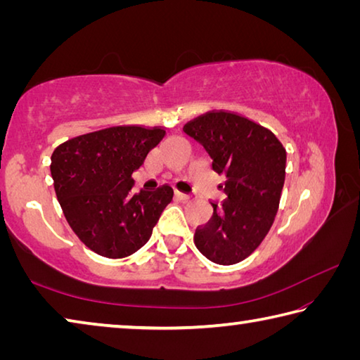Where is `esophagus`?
Masks as SVG:
<instances>
[{"label":"esophagus","mask_w":360,"mask_h":360,"mask_svg":"<svg viewBox=\"0 0 360 360\" xmlns=\"http://www.w3.org/2000/svg\"><path fill=\"white\" fill-rule=\"evenodd\" d=\"M174 195H176V198H179V200H188V198H191V195L184 193V192H179V191H176Z\"/></svg>","instance_id":"obj_1"}]
</instances>
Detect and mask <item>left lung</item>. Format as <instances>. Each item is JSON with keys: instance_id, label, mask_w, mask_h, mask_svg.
<instances>
[{"instance_id": "obj_1", "label": "left lung", "mask_w": 360, "mask_h": 360, "mask_svg": "<svg viewBox=\"0 0 360 360\" xmlns=\"http://www.w3.org/2000/svg\"><path fill=\"white\" fill-rule=\"evenodd\" d=\"M224 174L227 198L197 227L193 243L206 259L233 265L249 257L271 229L285 179V149L275 133L238 112L214 109L184 125Z\"/></svg>"}]
</instances>
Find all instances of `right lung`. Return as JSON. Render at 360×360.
Segmentation results:
<instances>
[{
    "instance_id": "add662e5",
    "label": "right lung",
    "mask_w": 360,
    "mask_h": 360,
    "mask_svg": "<svg viewBox=\"0 0 360 360\" xmlns=\"http://www.w3.org/2000/svg\"><path fill=\"white\" fill-rule=\"evenodd\" d=\"M165 136L163 127L115 125L57 146L51 174L66 221L85 246L124 259L149 241L172 186L133 192L131 174Z\"/></svg>"
}]
</instances>
